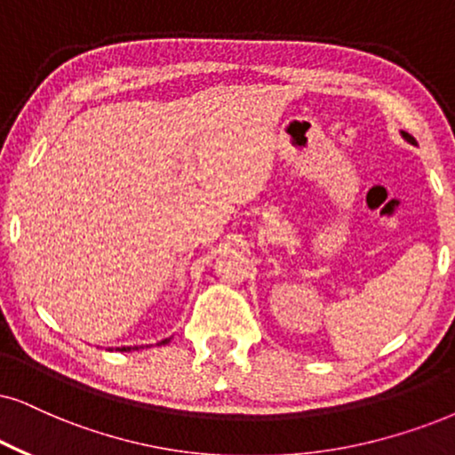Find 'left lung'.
Masks as SVG:
<instances>
[{"mask_svg": "<svg viewBox=\"0 0 455 455\" xmlns=\"http://www.w3.org/2000/svg\"><path fill=\"white\" fill-rule=\"evenodd\" d=\"M403 138H405V140H407V142H411V145H416V140H413V136H410V134H405V132H403Z\"/></svg>", "mask_w": 455, "mask_h": 455, "instance_id": "8db88e82", "label": "left lung"}]
</instances>
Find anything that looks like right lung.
<instances>
[{"mask_svg":"<svg viewBox=\"0 0 455 455\" xmlns=\"http://www.w3.org/2000/svg\"><path fill=\"white\" fill-rule=\"evenodd\" d=\"M165 342H170V340H164V342H159V344H165ZM134 348H138V347H134ZM122 350H132V347H124Z\"/></svg>","mask_w":455,"mask_h":455,"instance_id":"obj_1","label":"right lung"}]
</instances>
